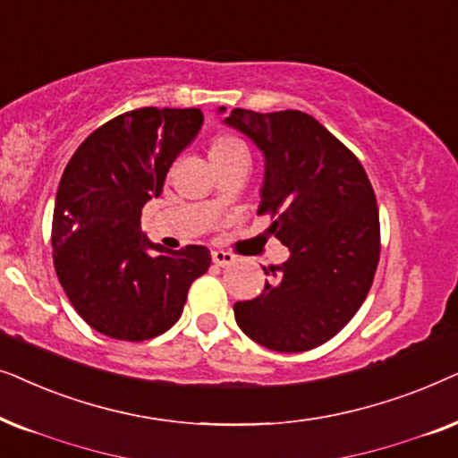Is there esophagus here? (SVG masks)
I'll use <instances>...</instances> for the list:
<instances>
[{
  "instance_id": "obj_1",
  "label": "esophagus",
  "mask_w": 458,
  "mask_h": 458,
  "mask_svg": "<svg viewBox=\"0 0 458 458\" xmlns=\"http://www.w3.org/2000/svg\"><path fill=\"white\" fill-rule=\"evenodd\" d=\"M211 258H213V264L219 266V267H228L236 261L234 255L228 253V251H213Z\"/></svg>"
}]
</instances>
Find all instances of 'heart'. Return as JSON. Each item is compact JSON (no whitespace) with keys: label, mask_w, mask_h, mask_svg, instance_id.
<instances>
[{"label":"heart","mask_w":458,"mask_h":458,"mask_svg":"<svg viewBox=\"0 0 458 458\" xmlns=\"http://www.w3.org/2000/svg\"><path fill=\"white\" fill-rule=\"evenodd\" d=\"M236 148H241L239 140L228 136V133H217V136L211 140V155H217V152L236 150Z\"/></svg>","instance_id":"1"}]
</instances>
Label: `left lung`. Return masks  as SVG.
<instances>
[{
    "label": "left lung",
    "mask_w": 458,
    "mask_h": 458,
    "mask_svg": "<svg viewBox=\"0 0 458 458\" xmlns=\"http://www.w3.org/2000/svg\"><path fill=\"white\" fill-rule=\"evenodd\" d=\"M225 123L264 152L258 213H270L267 230L291 251L276 283L234 303L236 322L270 350H312L353 318L373 284L381 253L375 191L358 157L312 114L234 108Z\"/></svg>",
    "instance_id": "1"
}]
</instances>
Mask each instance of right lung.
I'll use <instances>...</instances> for the list:
<instances>
[{
    "mask_svg": "<svg viewBox=\"0 0 458 458\" xmlns=\"http://www.w3.org/2000/svg\"><path fill=\"white\" fill-rule=\"evenodd\" d=\"M203 123L199 108L144 106L83 140L60 178L52 219L54 267L77 314L98 333L146 341L172 328L188 289L209 270L203 245L167 251L140 228L175 157ZM148 248L157 253L150 256Z\"/></svg>",
    "mask_w": 458,
    "mask_h": 458,
    "instance_id": "add662e5",
    "label": "right lung"
}]
</instances>
